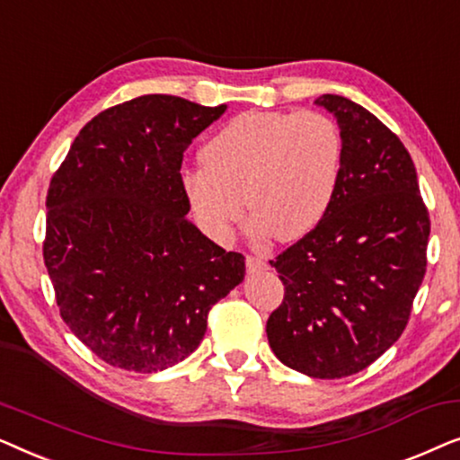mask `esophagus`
<instances>
[{
	"instance_id": "obj_1",
	"label": "esophagus",
	"mask_w": 460,
	"mask_h": 460,
	"mask_svg": "<svg viewBox=\"0 0 460 460\" xmlns=\"http://www.w3.org/2000/svg\"><path fill=\"white\" fill-rule=\"evenodd\" d=\"M247 270L249 272H261V270H268V263L260 260V257H253V255H247Z\"/></svg>"
}]
</instances>
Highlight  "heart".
I'll list each match as a JSON object with an SVG mask.
<instances>
[{
	"label": "heart",
	"mask_w": 460,
	"mask_h": 460,
	"mask_svg": "<svg viewBox=\"0 0 460 460\" xmlns=\"http://www.w3.org/2000/svg\"><path fill=\"white\" fill-rule=\"evenodd\" d=\"M200 159L205 167L181 175V192L207 236L228 243L247 203L255 236L291 243L329 211L341 175L343 140L323 112L251 111L209 137Z\"/></svg>",
	"instance_id": "heart-1"
}]
</instances>
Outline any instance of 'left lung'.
Instances as JSON below:
<instances>
[{"instance_id": "1", "label": "left lung", "mask_w": 460, "mask_h": 460, "mask_svg": "<svg viewBox=\"0 0 460 460\" xmlns=\"http://www.w3.org/2000/svg\"><path fill=\"white\" fill-rule=\"evenodd\" d=\"M314 104L337 119L341 175L323 222L270 261L285 299L266 332L288 368L341 379L370 367L404 332L427 268L429 213L394 131L343 96L324 93Z\"/></svg>"}]
</instances>
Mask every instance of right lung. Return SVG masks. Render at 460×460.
Segmentation results:
<instances>
[{
  "label": "right lung",
  "mask_w": 460,
  "mask_h": 460,
  "mask_svg": "<svg viewBox=\"0 0 460 460\" xmlns=\"http://www.w3.org/2000/svg\"><path fill=\"white\" fill-rule=\"evenodd\" d=\"M228 106L165 93L117 104L75 137L49 181L43 260L68 329L111 367L159 373L203 341L244 257L190 219L181 159Z\"/></svg>",
  "instance_id": "obj_1"
}]
</instances>
